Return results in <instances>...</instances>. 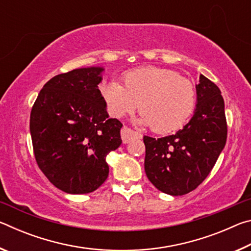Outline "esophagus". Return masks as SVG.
Returning a JSON list of instances; mask_svg holds the SVG:
<instances>
[{
  "instance_id": "34e87169",
  "label": "esophagus",
  "mask_w": 251,
  "mask_h": 251,
  "mask_svg": "<svg viewBox=\"0 0 251 251\" xmlns=\"http://www.w3.org/2000/svg\"><path fill=\"white\" fill-rule=\"evenodd\" d=\"M121 136H122V141L124 144L129 143L130 141H133V139H135V138H142V134H139L138 131H135L126 126H124L122 128Z\"/></svg>"
}]
</instances>
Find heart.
<instances>
[{
	"instance_id": "heart-1",
	"label": "heart",
	"mask_w": 251,
	"mask_h": 251,
	"mask_svg": "<svg viewBox=\"0 0 251 251\" xmlns=\"http://www.w3.org/2000/svg\"><path fill=\"white\" fill-rule=\"evenodd\" d=\"M125 87L116 80L101 86V96L114 117L134 113L139 105L142 124L159 134L181 128L192 116L197 93L192 80L161 67L130 71L124 76Z\"/></svg>"
}]
</instances>
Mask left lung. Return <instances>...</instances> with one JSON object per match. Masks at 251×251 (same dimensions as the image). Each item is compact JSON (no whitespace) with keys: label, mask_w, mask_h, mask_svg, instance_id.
Returning a JSON list of instances; mask_svg holds the SVG:
<instances>
[{"label":"left lung","mask_w":251,"mask_h":251,"mask_svg":"<svg viewBox=\"0 0 251 251\" xmlns=\"http://www.w3.org/2000/svg\"><path fill=\"white\" fill-rule=\"evenodd\" d=\"M192 120L176 134L144 136L145 173L157 189L172 196L186 195L205 180L226 145L225 103L217 85L201 75Z\"/></svg>","instance_id":"left-lung-1"}]
</instances>
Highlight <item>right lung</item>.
Returning a JSON list of instances; mask_svg holds the SVG:
<instances>
[{"mask_svg":"<svg viewBox=\"0 0 251 251\" xmlns=\"http://www.w3.org/2000/svg\"><path fill=\"white\" fill-rule=\"evenodd\" d=\"M103 67L54 76L34 103L29 130L36 163L67 194H88L108 176L106 156L121 146L123 124L108 118L99 90Z\"/></svg>","mask_w":251,"mask_h":251,"instance_id":"1","label":"right lung"}]
</instances>
